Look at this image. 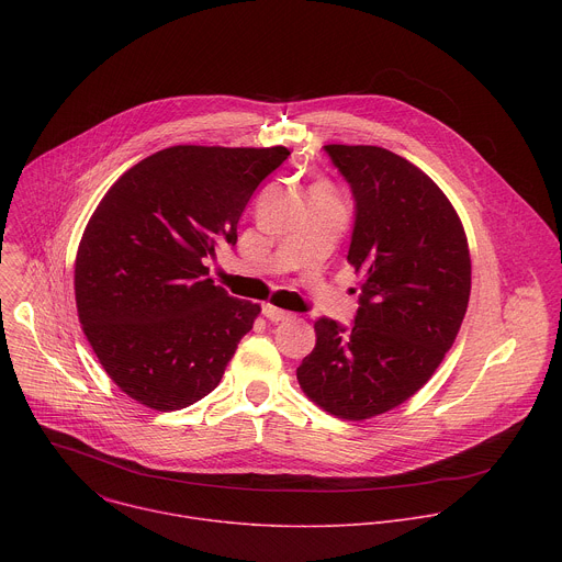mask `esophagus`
<instances>
[{
	"instance_id": "esophagus-1",
	"label": "esophagus",
	"mask_w": 562,
	"mask_h": 562,
	"mask_svg": "<svg viewBox=\"0 0 562 562\" xmlns=\"http://www.w3.org/2000/svg\"><path fill=\"white\" fill-rule=\"evenodd\" d=\"M262 315L269 319V323H282V319H286L291 313H289V311H282V308H278V306L265 304V306H262Z\"/></svg>"
}]
</instances>
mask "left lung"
<instances>
[{"instance_id":"8db88e82","label":"left lung","mask_w":562,"mask_h":562,"mask_svg":"<svg viewBox=\"0 0 562 562\" xmlns=\"http://www.w3.org/2000/svg\"><path fill=\"white\" fill-rule=\"evenodd\" d=\"M325 150L353 195L347 260L364 280L351 327L315 319L297 380L325 412L364 420L403 405L451 349L471 260L451 202L418 167L380 146Z\"/></svg>"}]
</instances>
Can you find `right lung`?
Returning <instances> with one entry per match:
<instances>
[{"instance_id":"right-lung-1","label":"right lung","mask_w":562,"mask_h":562,"mask_svg":"<svg viewBox=\"0 0 562 562\" xmlns=\"http://www.w3.org/2000/svg\"><path fill=\"white\" fill-rule=\"evenodd\" d=\"M291 153L171 146L102 198L75 260L79 323L111 380L137 403L184 409L222 380L260 304L215 286L204 267L237 243L254 191Z\"/></svg>"}]
</instances>
